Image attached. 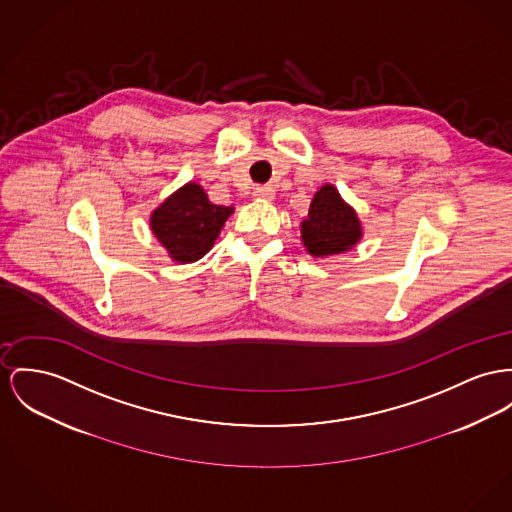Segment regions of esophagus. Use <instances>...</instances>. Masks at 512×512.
Here are the masks:
<instances>
[{
    "instance_id": "1",
    "label": "esophagus",
    "mask_w": 512,
    "mask_h": 512,
    "mask_svg": "<svg viewBox=\"0 0 512 512\" xmlns=\"http://www.w3.org/2000/svg\"><path fill=\"white\" fill-rule=\"evenodd\" d=\"M252 196H254L256 200H262V202H273L275 192H273L272 186H256L254 192H252Z\"/></svg>"
}]
</instances>
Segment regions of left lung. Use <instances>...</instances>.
Returning <instances> with one entry per match:
<instances>
[{"label":"left lung","instance_id":"1","mask_svg":"<svg viewBox=\"0 0 512 512\" xmlns=\"http://www.w3.org/2000/svg\"><path fill=\"white\" fill-rule=\"evenodd\" d=\"M363 239L357 211L347 204L334 184H324L312 198L307 219L301 221V240L312 258H328L353 250Z\"/></svg>","mask_w":512,"mask_h":512}]
</instances>
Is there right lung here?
<instances>
[{
  "label": "right lung",
  "mask_w": 512,
  "mask_h": 512,
  "mask_svg": "<svg viewBox=\"0 0 512 512\" xmlns=\"http://www.w3.org/2000/svg\"><path fill=\"white\" fill-rule=\"evenodd\" d=\"M233 211V205L211 204L198 182H186L153 209L149 227L172 262L192 264L211 250Z\"/></svg>",
  "instance_id": "add662e5"
}]
</instances>
